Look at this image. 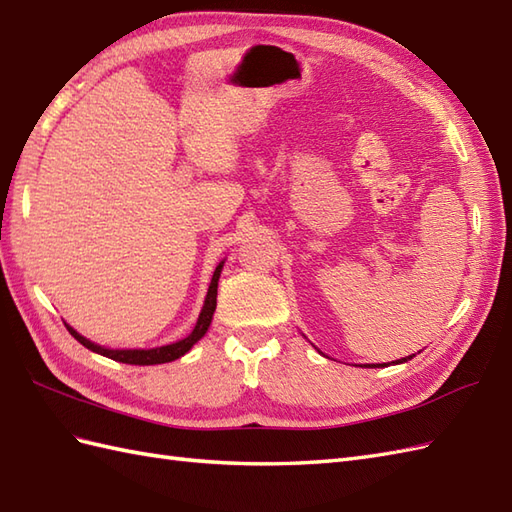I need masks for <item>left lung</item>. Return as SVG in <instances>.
I'll list each match as a JSON object with an SVG mask.
<instances>
[{"label":"left lung","mask_w":512,"mask_h":512,"mask_svg":"<svg viewBox=\"0 0 512 512\" xmlns=\"http://www.w3.org/2000/svg\"><path fill=\"white\" fill-rule=\"evenodd\" d=\"M411 359V357H409ZM409 359H400V361H396V363H402V361H409ZM365 368H378V365H365Z\"/></svg>","instance_id":"1"}]
</instances>
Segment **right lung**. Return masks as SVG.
Listing matches in <instances>:
<instances>
[{"instance_id": "right-lung-1", "label": "right lung", "mask_w": 512, "mask_h": 512, "mask_svg": "<svg viewBox=\"0 0 512 512\" xmlns=\"http://www.w3.org/2000/svg\"><path fill=\"white\" fill-rule=\"evenodd\" d=\"M220 270H222V261L216 266L212 283H209L207 298H205V305H203V311H201V316H199V322H196L194 331H192L186 339H181V342H177V344L162 346V348H151V350H110V348H101V346H97V344H93V342H88L86 337H82L80 333L73 331L69 324H67V329H69V333H71L82 346H86L88 350L97 352V355L114 359V361L129 363V365H157V363L175 361V359L186 355V352H188L196 342H199V339H201V337L207 333V329H209V322H212V316H214V311H216V294H218Z\"/></svg>"}]
</instances>
